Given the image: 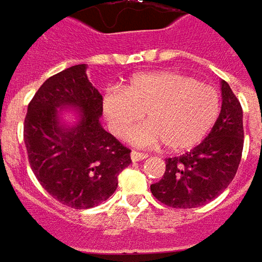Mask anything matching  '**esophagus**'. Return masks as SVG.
Wrapping results in <instances>:
<instances>
[{
  "label": "esophagus",
  "mask_w": 262,
  "mask_h": 262,
  "mask_svg": "<svg viewBox=\"0 0 262 262\" xmlns=\"http://www.w3.org/2000/svg\"><path fill=\"white\" fill-rule=\"evenodd\" d=\"M131 160L133 162H140V160H144V159H147V156L148 155H144V153H138V151H131Z\"/></svg>",
  "instance_id": "34e87169"
}]
</instances>
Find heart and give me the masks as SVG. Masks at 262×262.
I'll return each mask as SVG.
<instances>
[{
    "label": "heart",
    "mask_w": 262,
    "mask_h": 262,
    "mask_svg": "<svg viewBox=\"0 0 262 262\" xmlns=\"http://www.w3.org/2000/svg\"><path fill=\"white\" fill-rule=\"evenodd\" d=\"M109 129L122 136L143 114L148 122L133 128L125 140L136 147L156 146L184 151L198 144L216 124L220 97L214 87L175 71L134 76L124 89L111 87L102 99Z\"/></svg>",
    "instance_id": "b5f03b06"
}]
</instances>
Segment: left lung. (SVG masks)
<instances>
[{"instance_id":"left-lung-1","label":"left lung","mask_w":262,"mask_h":262,"mask_svg":"<svg viewBox=\"0 0 262 262\" xmlns=\"http://www.w3.org/2000/svg\"><path fill=\"white\" fill-rule=\"evenodd\" d=\"M222 109L208 136L191 151L166 159L151 194L173 208L204 206L219 196L236 175L244 148L242 107L226 81H220Z\"/></svg>"}]
</instances>
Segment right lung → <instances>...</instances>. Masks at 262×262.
Here are the masks:
<instances>
[{"instance_id": "right-lung-1", "label": "right lung", "mask_w": 262, "mask_h": 262, "mask_svg": "<svg viewBox=\"0 0 262 262\" xmlns=\"http://www.w3.org/2000/svg\"><path fill=\"white\" fill-rule=\"evenodd\" d=\"M86 70L80 64L49 77L25 119L26 150L37 181L59 203L78 210L106 201L131 163V150L100 124L103 97Z\"/></svg>"}]
</instances>
